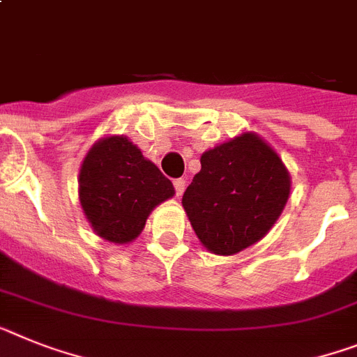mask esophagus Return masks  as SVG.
<instances>
[{
    "instance_id": "1",
    "label": "esophagus",
    "mask_w": 357,
    "mask_h": 357,
    "mask_svg": "<svg viewBox=\"0 0 357 357\" xmlns=\"http://www.w3.org/2000/svg\"><path fill=\"white\" fill-rule=\"evenodd\" d=\"M173 188H175L176 197H181V195L184 193V190H185V181H184V178H175V181H173Z\"/></svg>"
}]
</instances>
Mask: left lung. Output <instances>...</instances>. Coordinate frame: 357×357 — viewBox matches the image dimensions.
<instances>
[{
  "instance_id": "left-lung-1",
  "label": "left lung",
  "mask_w": 357,
  "mask_h": 357,
  "mask_svg": "<svg viewBox=\"0 0 357 357\" xmlns=\"http://www.w3.org/2000/svg\"><path fill=\"white\" fill-rule=\"evenodd\" d=\"M200 164L182 197L200 242L215 255H234L264 238L291 191L274 149L255 133H242L206 151Z\"/></svg>"
}]
</instances>
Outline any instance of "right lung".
Returning a JSON list of instances; mask_svg holds the SVG:
<instances>
[{
    "mask_svg": "<svg viewBox=\"0 0 357 357\" xmlns=\"http://www.w3.org/2000/svg\"><path fill=\"white\" fill-rule=\"evenodd\" d=\"M173 195L172 181L126 137L96 142L79 173L84 215L99 236L114 243L135 240L151 209Z\"/></svg>",
    "mask_w": 357,
    "mask_h": 357,
    "instance_id": "1",
    "label": "right lung"
}]
</instances>
